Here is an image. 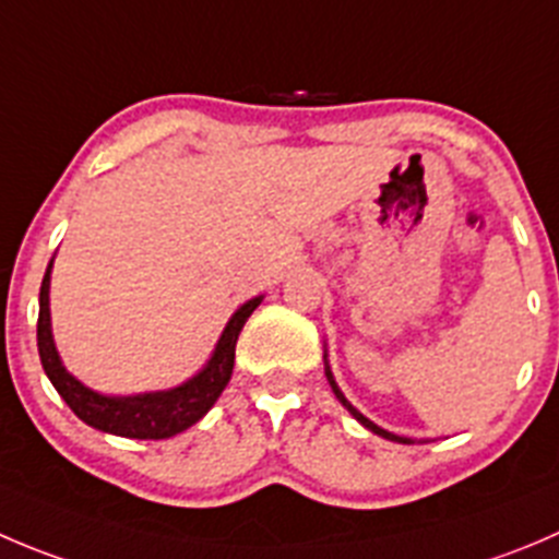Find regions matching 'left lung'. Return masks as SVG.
<instances>
[{
	"mask_svg": "<svg viewBox=\"0 0 559 559\" xmlns=\"http://www.w3.org/2000/svg\"><path fill=\"white\" fill-rule=\"evenodd\" d=\"M324 373H328V382H330V388H333V393H335V399H338L341 401V404H344L346 406V409H349V415L352 417H355V420H357V424H362V426H366V429L368 431H373V435H379V437H384V440H393V442H404V445H409V437H399V435H393V431H384V429H379V426L377 424H373V420H368V417L366 415H362V412H357L355 409V406H352L349 404V401H346V395L344 393H341V388H338V384H335V379H333V371H330V366H328V355H324Z\"/></svg>",
	"mask_w": 559,
	"mask_h": 559,
	"instance_id": "1",
	"label": "left lung"
}]
</instances>
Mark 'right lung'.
<instances>
[{"instance_id": "1", "label": "right lung", "mask_w": 559, "mask_h": 559, "mask_svg": "<svg viewBox=\"0 0 559 559\" xmlns=\"http://www.w3.org/2000/svg\"><path fill=\"white\" fill-rule=\"evenodd\" d=\"M51 264L48 262L46 275L40 284V313H37V352L46 377L62 395L64 404L84 420L86 426L106 435L130 437V440H169L180 431L191 429L210 412V406L218 401L224 388L231 379L235 368V346L240 338L242 324L248 322L262 295L242 302L231 319L226 322L207 366L191 377L188 382L177 384L171 390H155V393H135V395H106L86 388L84 382L73 377L62 366L57 346L51 335V311H48V289H51Z\"/></svg>"}]
</instances>
